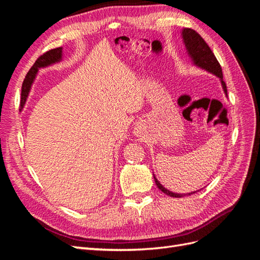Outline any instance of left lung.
<instances>
[{
    "mask_svg": "<svg viewBox=\"0 0 260 260\" xmlns=\"http://www.w3.org/2000/svg\"><path fill=\"white\" fill-rule=\"evenodd\" d=\"M182 37L184 40V44L186 46V50L188 55H190L191 58L193 59L194 64L198 65L199 67L206 69L207 72L214 74L216 76H218L221 80V84L224 93L226 94V85L223 81V75H222V69L221 66H220L219 61L217 60L215 54L212 53V51L210 50L209 46L207 45V43L204 41V39L196 32L195 30L190 29V28H184L182 30ZM155 179V183L156 185L158 186L159 190L161 192H164L165 194H167L171 198H182L183 194H177V193H172L170 191H168L167 188H165L157 180L154 176ZM195 192L188 193L187 195H191ZM185 195V194H184Z\"/></svg>",
    "mask_w": 260,
    "mask_h": 260,
    "instance_id": "8db88e82",
    "label": "left lung"
}]
</instances>
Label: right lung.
I'll list each match as a JSON object with an SVG mask.
<instances>
[{
	"instance_id": "right-lung-1",
	"label": "right lung",
	"mask_w": 260,
	"mask_h": 260,
	"mask_svg": "<svg viewBox=\"0 0 260 260\" xmlns=\"http://www.w3.org/2000/svg\"><path fill=\"white\" fill-rule=\"evenodd\" d=\"M61 50H62L61 48H56V49H53V50L45 52L35 61L34 66L30 68V70L25 78V80H23V82H22V86H21V100H20V107L21 108L26 103V100H27V96L29 94L31 84H32V82H34V79L38 73L39 68L46 67V66L55 64V62L59 61L61 58Z\"/></svg>"
}]
</instances>
